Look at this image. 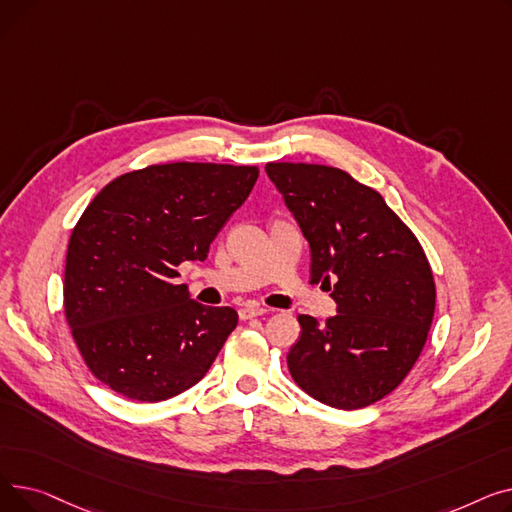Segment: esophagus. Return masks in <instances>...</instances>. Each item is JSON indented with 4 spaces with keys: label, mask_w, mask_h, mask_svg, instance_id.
Listing matches in <instances>:
<instances>
[{
    "label": "esophagus",
    "mask_w": 512,
    "mask_h": 512,
    "mask_svg": "<svg viewBox=\"0 0 512 512\" xmlns=\"http://www.w3.org/2000/svg\"><path fill=\"white\" fill-rule=\"evenodd\" d=\"M263 313H267V309H263V307H259V305H245V307H240V311H238V315H240L242 321L251 319V317H259V315H263Z\"/></svg>",
    "instance_id": "34e87169"
}]
</instances>
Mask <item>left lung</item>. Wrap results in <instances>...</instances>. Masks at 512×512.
Segmentation results:
<instances>
[{
	"mask_svg": "<svg viewBox=\"0 0 512 512\" xmlns=\"http://www.w3.org/2000/svg\"><path fill=\"white\" fill-rule=\"evenodd\" d=\"M311 247V284L330 290L326 324L299 315L286 357L292 380L334 409L373 405L407 378L436 309L432 267L417 236L371 186L317 164L265 166Z\"/></svg>",
	"mask_w": 512,
	"mask_h": 512,
	"instance_id": "left-lung-1",
	"label": "left lung"
}]
</instances>
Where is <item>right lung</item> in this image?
I'll list each match as a JSON object with an SVG mask.
<instances>
[{
    "instance_id": "add662e5",
    "label": "right lung",
    "mask_w": 512,
    "mask_h": 512,
    "mask_svg": "<svg viewBox=\"0 0 512 512\" xmlns=\"http://www.w3.org/2000/svg\"><path fill=\"white\" fill-rule=\"evenodd\" d=\"M259 168L174 161L118 176L76 222L66 253L64 313L99 382L139 402L195 386L238 324L176 284L203 261Z\"/></svg>"
}]
</instances>
